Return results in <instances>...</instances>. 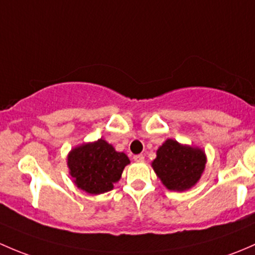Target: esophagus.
<instances>
[{"instance_id": "1", "label": "esophagus", "mask_w": 255, "mask_h": 255, "mask_svg": "<svg viewBox=\"0 0 255 255\" xmlns=\"http://www.w3.org/2000/svg\"><path fill=\"white\" fill-rule=\"evenodd\" d=\"M133 161L137 162V163H140V162L145 161V157H143L142 154H136V156H133Z\"/></svg>"}]
</instances>
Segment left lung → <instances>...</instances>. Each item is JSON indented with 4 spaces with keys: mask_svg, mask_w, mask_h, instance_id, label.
I'll return each mask as SVG.
<instances>
[{
    "mask_svg": "<svg viewBox=\"0 0 255 255\" xmlns=\"http://www.w3.org/2000/svg\"><path fill=\"white\" fill-rule=\"evenodd\" d=\"M152 168L162 184L173 191H185L200 180L206 164L205 151L200 147L167 138L157 149Z\"/></svg>",
    "mask_w": 255,
    "mask_h": 255,
    "instance_id": "8db88e82",
    "label": "left lung"
}]
</instances>
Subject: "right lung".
<instances>
[{
  "mask_svg": "<svg viewBox=\"0 0 255 255\" xmlns=\"http://www.w3.org/2000/svg\"><path fill=\"white\" fill-rule=\"evenodd\" d=\"M128 163L130 159L124 152H118L103 138L76 146L67 154L73 183L92 195L112 190Z\"/></svg>",
  "mask_w": 255,
  "mask_h": 255,
  "instance_id": "add662e5",
  "label": "right lung"
}]
</instances>
